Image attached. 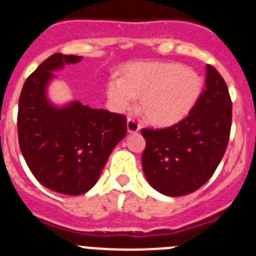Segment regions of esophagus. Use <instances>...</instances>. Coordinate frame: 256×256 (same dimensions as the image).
I'll use <instances>...</instances> for the list:
<instances>
[{"label": "esophagus", "mask_w": 256, "mask_h": 256, "mask_svg": "<svg viewBox=\"0 0 256 256\" xmlns=\"http://www.w3.org/2000/svg\"><path fill=\"white\" fill-rule=\"evenodd\" d=\"M126 126H128V132H131V134H132V132H138V131L140 130L139 122L134 118H128V124H126Z\"/></svg>", "instance_id": "obj_1"}]
</instances>
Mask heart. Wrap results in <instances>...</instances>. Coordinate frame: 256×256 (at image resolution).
<instances>
[{
  "mask_svg": "<svg viewBox=\"0 0 256 256\" xmlns=\"http://www.w3.org/2000/svg\"><path fill=\"white\" fill-rule=\"evenodd\" d=\"M198 72L178 63L148 62L126 66L124 77L113 73L106 86L110 108L125 112L140 98L139 110L154 126H170L192 112L204 91Z\"/></svg>",
  "mask_w": 256,
  "mask_h": 256,
  "instance_id": "1",
  "label": "heart"
}]
</instances>
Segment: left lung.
Returning <instances> with one entry per match:
<instances>
[{"label": "left lung", "mask_w": 256, "mask_h": 256, "mask_svg": "<svg viewBox=\"0 0 256 256\" xmlns=\"http://www.w3.org/2000/svg\"><path fill=\"white\" fill-rule=\"evenodd\" d=\"M206 88L192 112L170 128H143L144 175L157 192L179 197L212 176L230 140L232 102L220 73L206 66Z\"/></svg>", "instance_id": "8db88e82"}]
</instances>
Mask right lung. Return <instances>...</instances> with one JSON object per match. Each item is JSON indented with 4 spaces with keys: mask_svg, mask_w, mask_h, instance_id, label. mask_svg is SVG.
<instances>
[{
    "mask_svg": "<svg viewBox=\"0 0 256 256\" xmlns=\"http://www.w3.org/2000/svg\"><path fill=\"white\" fill-rule=\"evenodd\" d=\"M76 55H51L24 82L19 98L18 136L22 154L34 178L58 193L78 196L90 190L108 157L126 135V117L94 110L78 100L55 106L48 88Z\"/></svg>",
    "mask_w": 256,
    "mask_h": 256,
    "instance_id": "obj_1",
    "label": "right lung"
}]
</instances>
